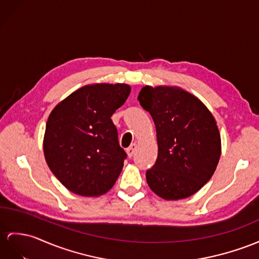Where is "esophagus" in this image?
<instances>
[{"label": "esophagus", "mask_w": 259, "mask_h": 259, "mask_svg": "<svg viewBox=\"0 0 259 259\" xmlns=\"http://www.w3.org/2000/svg\"><path fill=\"white\" fill-rule=\"evenodd\" d=\"M136 148H137V145L132 144L131 146L127 149H126V153H127L128 157H133V155L135 154V151H136Z\"/></svg>", "instance_id": "1"}]
</instances>
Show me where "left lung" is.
<instances>
[{"mask_svg": "<svg viewBox=\"0 0 259 259\" xmlns=\"http://www.w3.org/2000/svg\"><path fill=\"white\" fill-rule=\"evenodd\" d=\"M154 119L158 157L146 171L149 188L165 200L186 199L215 171L221 137L211 112L189 92L174 87H144L138 94Z\"/></svg>", "mask_w": 259, "mask_h": 259, "instance_id": "1", "label": "left lung"}]
</instances>
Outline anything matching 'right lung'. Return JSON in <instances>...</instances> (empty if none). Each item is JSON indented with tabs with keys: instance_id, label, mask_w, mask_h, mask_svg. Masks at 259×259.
Masks as SVG:
<instances>
[{
	"instance_id": "1",
	"label": "right lung",
	"mask_w": 259,
	"mask_h": 259,
	"mask_svg": "<svg viewBox=\"0 0 259 259\" xmlns=\"http://www.w3.org/2000/svg\"><path fill=\"white\" fill-rule=\"evenodd\" d=\"M131 87L98 83L80 88L50 113L44 136L48 167L62 185L83 197L114 186L126 153L111 116L125 103Z\"/></svg>"
}]
</instances>
